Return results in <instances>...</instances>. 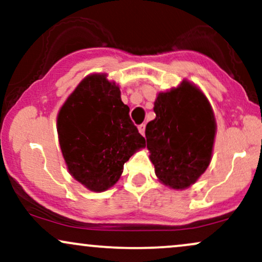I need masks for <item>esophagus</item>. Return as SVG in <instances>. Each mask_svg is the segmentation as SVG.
Instances as JSON below:
<instances>
[{"instance_id": "obj_1", "label": "esophagus", "mask_w": 262, "mask_h": 262, "mask_svg": "<svg viewBox=\"0 0 262 262\" xmlns=\"http://www.w3.org/2000/svg\"><path fill=\"white\" fill-rule=\"evenodd\" d=\"M138 129H139V133H140L141 135L145 134V124H140L139 127H138Z\"/></svg>"}]
</instances>
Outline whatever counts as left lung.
Segmentation results:
<instances>
[{
	"mask_svg": "<svg viewBox=\"0 0 262 262\" xmlns=\"http://www.w3.org/2000/svg\"><path fill=\"white\" fill-rule=\"evenodd\" d=\"M154 112L145 137L156 176L170 188H187L212 159L217 130L212 106L196 85L183 80L176 89L159 93Z\"/></svg>",
	"mask_w": 262,
	"mask_h": 262,
	"instance_id": "1",
	"label": "left lung"
}]
</instances>
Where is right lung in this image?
<instances>
[{"instance_id":"1","label":"right lung","mask_w":262,"mask_h":262,"mask_svg":"<svg viewBox=\"0 0 262 262\" xmlns=\"http://www.w3.org/2000/svg\"><path fill=\"white\" fill-rule=\"evenodd\" d=\"M56 128L69 172L93 192L112 187L124 162L145 148L129 107L121 100V90L106 74L81 81L60 108Z\"/></svg>"}]
</instances>
